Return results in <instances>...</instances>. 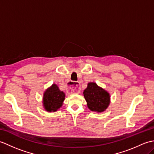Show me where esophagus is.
Here are the masks:
<instances>
[{
  "mask_svg": "<svg viewBox=\"0 0 154 154\" xmlns=\"http://www.w3.org/2000/svg\"><path fill=\"white\" fill-rule=\"evenodd\" d=\"M67 91L70 93H79L80 92V85L79 82L68 83Z\"/></svg>",
  "mask_w": 154,
  "mask_h": 154,
  "instance_id": "obj_1",
  "label": "esophagus"
}]
</instances>
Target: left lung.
Instances as JSON below:
<instances>
[{"label":"left lung","mask_w":154,"mask_h":154,"mask_svg":"<svg viewBox=\"0 0 154 154\" xmlns=\"http://www.w3.org/2000/svg\"><path fill=\"white\" fill-rule=\"evenodd\" d=\"M83 96L89 109L97 113L105 111L110 103V93L94 82L88 83Z\"/></svg>","instance_id":"1"}]
</instances>
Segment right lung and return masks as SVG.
I'll return each instance as SVG.
<instances>
[{"label": "right lung", "instance_id": "add662e5", "mask_svg": "<svg viewBox=\"0 0 154 154\" xmlns=\"http://www.w3.org/2000/svg\"><path fill=\"white\" fill-rule=\"evenodd\" d=\"M65 94L56 84H52L44 91L42 103L44 109L49 112H56L63 105Z\"/></svg>", "mask_w": 154, "mask_h": 154}]
</instances>
